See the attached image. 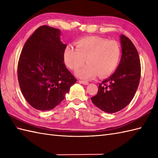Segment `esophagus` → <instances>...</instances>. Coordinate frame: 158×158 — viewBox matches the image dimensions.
I'll return each instance as SVG.
<instances>
[{"mask_svg": "<svg viewBox=\"0 0 158 158\" xmlns=\"http://www.w3.org/2000/svg\"><path fill=\"white\" fill-rule=\"evenodd\" d=\"M79 82L80 83H81V84H83V85H87L88 84H89V83H88L87 81H79Z\"/></svg>", "mask_w": 158, "mask_h": 158, "instance_id": "34e87169", "label": "esophagus"}]
</instances>
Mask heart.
Returning a JSON list of instances; mask_svg holds the SVG:
<instances>
[{"label": "heart", "instance_id": "b5f03b06", "mask_svg": "<svg viewBox=\"0 0 158 158\" xmlns=\"http://www.w3.org/2000/svg\"><path fill=\"white\" fill-rule=\"evenodd\" d=\"M121 57L119 44L97 36L80 39L75 43V48L67 46L64 51L65 64L72 70H76L86 62L87 64L75 72L82 79H91L98 75L105 77L116 70Z\"/></svg>", "mask_w": 158, "mask_h": 158}]
</instances>
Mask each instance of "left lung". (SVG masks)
<instances>
[{
    "label": "left lung",
    "instance_id": "obj_1",
    "mask_svg": "<svg viewBox=\"0 0 158 158\" xmlns=\"http://www.w3.org/2000/svg\"><path fill=\"white\" fill-rule=\"evenodd\" d=\"M122 56L116 71L99 84L98 91L91 98L102 111L114 113L125 108L135 96L141 77V63L136 48L125 35H121Z\"/></svg>",
    "mask_w": 158,
    "mask_h": 158
}]
</instances>
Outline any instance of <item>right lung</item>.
I'll return each instance as SVG.
<instances>
[{
  "instance_id": "right-lung-1",
  "label": "right lung",
  "mask_w": 158,
  "mask_h": 158,
  "mask_svg": "<svg viewBox=\"0 0 158 158\" xmlns=\"http://www.w3.org/2000/svg\"><path fill=\"white\" fill-rule=\"evenodd\" d=\"M60 30L42 25L34 31L22 49L17 75L22 94L33 108L50 110L64 100L77 81L64 63L67 45Z\"/></svg>"
}]
</instances>
